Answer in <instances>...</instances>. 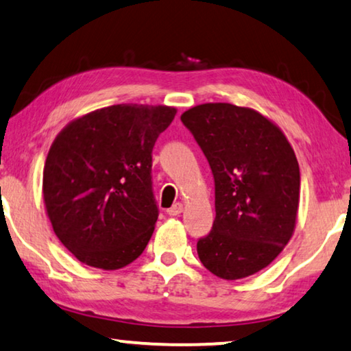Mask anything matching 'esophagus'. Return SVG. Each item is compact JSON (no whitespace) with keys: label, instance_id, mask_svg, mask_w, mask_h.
I'll return each instance as SVG.
<instances>
[{"label":"esophagus","instance_id":"34e87169","mask_svg":"<svg viewBox=\"0 0 351 351\" xmlns=\"http://www.w3.org/2000/svg\"><path fill=\"white\" fill-rule=\"evenodd\" d=\"M182 212H183V204L177 202L168 210V215H169V217H177V215H180Z\"/></svg>","mask_w":351,"mask_h":351}]
</instances>
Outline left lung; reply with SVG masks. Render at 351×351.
I'll use <instances>...</instances> for the list:
<instances>
[{
  "instance_id": "1",
  "label": "left lung",
  "mask_w": 351,
  "mask_h": 351,
  "mask_svg": "<svg viewBox=\"0 0 351 351\" xmlns=\"http://www.w3.org/2000/svg\"><path fill=\"white\" fill-rule=\"evenodd\" d=\"M208 160L217 217L197 256L221 279L268 267L292 239L300 166L284 132L252 108L204 104L180 116Z\"/></svg>"
}]
</instances>
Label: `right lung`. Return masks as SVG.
<instances>
[{
  "label": "right lung",
  "mask_w": 351,
  "mask_h": 351,
  "mask_svg": "<svg viewBox=\"0 0 351 351\" xmlns=\"http://www.w3.org/2000/svg\"><path fill=\"white\" fill-rule=\"evenodd\" d=\"M176 112L166 105H112L58 133L42 193L53 230L80 262L119 269L143 254L158 218L152 149Z\"/></svg>",
  "instance_id": "add662e5"
}]
</instances>
